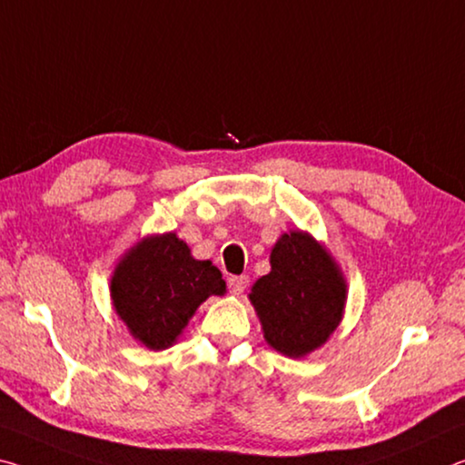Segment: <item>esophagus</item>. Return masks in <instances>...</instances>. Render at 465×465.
Wrapping results in <instances>:
<instances>
[{"label":"esophagus","instance_id":"1","mask_svg":"<svg viewBox=\"0 0 465 465\" xmlns=\"http://www.w3.org/2000/svg\"><path fill=\"white\" fill-rule=\"evenodd\" d=\"M247 286H249L247 276H231V278H228V291H231L234 296L245 292Z\"/></svg>","mask_w":465,"mask_h":465}]
</instances>
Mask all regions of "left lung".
I'll return each instance as SVG.
<instances>
[{"label":"left lung","mask_w":465,"mask_h":465,"mask_svg":"<svg viewBox=\"0 0 465 465\" xmlns=\"http://www.w3.org/2000/svg\"><path fill=\"white\" fill-rule=\"evenodd\" d=\"M270 263L272 272L253 284L249 301L265 341L280 354L301 359L323 346L340 325L346 280L322 242L302 231L284 232Z\"/></svg>","instance_id":"left-lung-1"}]
</instances>
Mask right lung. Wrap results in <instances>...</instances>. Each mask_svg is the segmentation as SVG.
Returning a JSON list of instances; mask_svg holds the SVG:
<instances>
[{
    "instance_id": "add662e5",
    "label": "right lung",
    "mask_w": 465,
    "mask_h": 465,
    "mask_svg": "<svg viewBox=\"0 0 465 465\" xmlns=\"http://www.w3.org/2000/svg\"><path fill=\"white\" fill-rule=\"evenodd\" d=\"M226 292L212 262L193 260L174 232L152 234L132 247L111 278V299L132 336L150 350L173 346L195 309Z\"/></svg>"
}]
</instances>
